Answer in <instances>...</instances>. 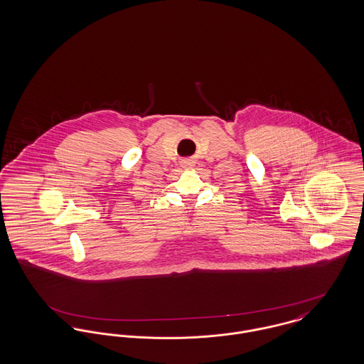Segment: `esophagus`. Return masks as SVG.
<instances>
[{
    "mask_svg": "<svg viewBox=\"0 0 364 364\" xmlns=\"http://www.w3.org/2000/svg\"><path fill=\"white\" fill-rule=\"evenodd\" d=\"M181 166L183 168H192L193 166V161L192 159H183L181 161Z\"/></svg>",
    "mask_w": 364,
    "mask_h": 364,
    "instance_id": "esophagus-1",
    "label": "esophagus"
}]
</instances>
